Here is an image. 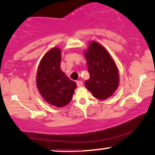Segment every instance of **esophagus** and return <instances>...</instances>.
<instances>
[{
    "label": "esophagus",
    "instance_id": "esophagus-1",
    "mask_svg": "<svg viewBox=\"0 0 155 155\" xmlns=\"http://www.w3.org/2000/svg\"><path fill=\"white\" fill-rule=\"evenodd\" d=\"M76 84H77V86L79 87L83 85V83L81 82V81H76Z\"/></svg>",
    "mask_w": 155,
    "mask_h": 155
}]
</instances>
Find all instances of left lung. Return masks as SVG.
<instances>
[{"label":"left lung","mask_w":155,"mask_h":155,"mask_svg":"<svg viewBox=\"0 0 155 155\" xmlns=\"http://www.w3.org/2000/svg\"><path fill=\"white\" fill-rule=\"evenodd\" d=\"M90 79L85 87L98 100L113 95L120 84V74L111 54L101 44L92 41L84 51Z\"/></svg>","instance_id":"8db88e82"}]
</instances>
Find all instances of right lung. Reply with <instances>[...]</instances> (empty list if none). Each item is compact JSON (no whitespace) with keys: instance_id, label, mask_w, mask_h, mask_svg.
<instances>
[{"instance_id":"1","label":"right lung","mask_w":155,"mask_h":155,"mask_svg":"<svg viewBox=\"0 0 155 155\" xmlns=\"http://www.w3.org/2000/svg\"><path fill=\"white\" fill-rule=\"evenodd\" d=\"M61 49L51 48L44 55L36 74V87L39 93L49 104L63 107L71 102L76 84L60 68Z\"/></svg>"}]
</instances>
